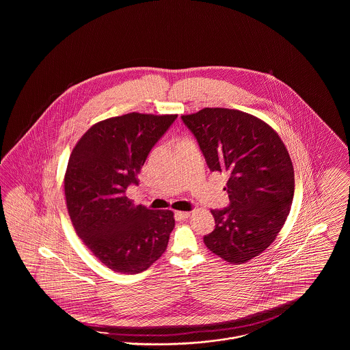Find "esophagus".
Instances as JSON below:
<instances>
[{"label": "esophagus", "mask_w": 350, "mask_h": 350, "mask_svg": "<svg viewBox=\"0 0 350 350\" xmlns=\"http://www.w3.org/2000/svg\"><path fill=\"white\" fill-rule=\"evenodd\" d=\"M190 211H177L176 213V217H178V219H186V217H190Z\"/></svg>", "instance_id": "34e87169"}]
</instances>
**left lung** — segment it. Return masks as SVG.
Returning a JSON list of instances; mask_svg holds the SVG:
<instances>
[{
  "instance_id": "obj_1",
  "label": "left lung",
  "mask_w": 350,
  "mask_h": 350,
  "mask_svg": "<svg viewBox=\"0 0 350 350\" xmlns=\"http://www.w3.org/2000/svg\"><path fill=\"white\" fill-rule=\"evenodd\" d=\"M211 172H227L230 207L211 210L206 247L230 264L260 256L275 240L294 197V167L280 135L248 113L206 107L183 116Z\"/></svg>"
}]
</instances>
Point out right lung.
<instances>
[{
    "instance_id": "right-lung-1",
    "label": "right lung",
    "mask_w": 350,
    "mask_h": 350,
    "mask_svg": "<svg viewBox=\"0 0 350 350\" xmlns=\"http://www.w3.org/2000/svg\"><path fill=\"white\" fill-rule=\"evenodd\" d=\"M177 114L129 113L93 124L72 150L64 177L69 217L103 265L137 274L165 252L174 228L170 210H148L126 197L159 139Z\"/></svg>"
}]
</instances>
